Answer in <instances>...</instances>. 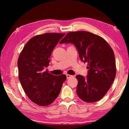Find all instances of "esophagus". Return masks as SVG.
I'll return each mask as SVG.
<instances>
[{
    "instance_id": "1",
    "label": "esophagus",
    "mask_w": 129,
    "mask_h": 129,
    "mask_svg": "<svg viewBox=\"0 0 129 129\" xmlns=\"http://www.w3.org/2000/svg\"><path fill=\"white\" fill-rule=\"evenodd\" d=\"M66 77H67V79H69V78H70V77H73V76L70 75H68V74H67V75H66Z\"/></svg>"
}]
</instances>
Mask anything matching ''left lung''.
Here are the masks:
<instances>
[{"label": "left lung", "instance_id": "8db88e82", "mask_svg": "<svg viewBox=\"0 0 129 129\" xmlns=\"http://www.w3.org/2000/svg\"><path fill=\"white\" fill-rule=\"evenodd\" d=\"M60 44H73L79 57L87 63V76L77 75L76 93L79 98L87 103L103 98L110 88L116 74V60L112 49L103 38L86 31H72Z\"/></svg>", "mask_w": 129, "mask_h": 129}]
</instances>
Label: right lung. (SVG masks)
Instances as JSON below:
<instances>
[{
    "instance_id": "right-lung-1",
    "label": "right lung",
    "mask_w": 129,
    "mask_h": 129,
    "mask_svg": "<svg viewBox=\"0 0 129 129\" xmlns=\"http://www.w3.org/2000/svg\"><path fill=\"white\" fill-rule=\"evenodd\" d=\"M64 35L47 33L34 36L19 55L17 66L21 85L28 98L38 105L52 103L66 80V75L54 76L45 70L49 65L53 50Z\"/></svg>"
}]
</instances>
